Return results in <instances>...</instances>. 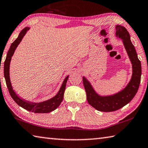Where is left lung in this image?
Segmentation results:
<instances>
[{"label":"left lung","mask_w":148,"mask_h":148,"mask_svg":"<svg viewBox=\"0 0 148 148\" xmlns=\"http://www.w3.org/2000/svg\"><path fill=\"white\" fill-rule=\"evenodd\" d=\"M116 36L123 40V43L132 63L133 74L131 81L124 89L112 96H101L98 95L89 82L83 77V83L87 93L88 103L98 111L112 112L122 108L130 102L137 92L140 83L142 69L140 61L133 45L131 41L130 36L125 27L120 25L116 26Z\"/></svg>","instance_id":"1"}]
</instances>
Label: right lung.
I'll return each instance as SVG.
<instances>
[{"mask_svg": "<svg viewBox=\"0 0 148 148\" xmlns=\"http://www.w3.org/2000/svg\"><path fill=\"white\" fill-rule=\"evenodd\" d=\"M29 29V28L28 27H26L24 28L23 30L20 32L17 38L12 42V45H11L10 49L7 53L6 60L4 61V75L5 80H6L7 87L8 88L9 92L11 96H12L13 100H14L18 106L23 107V108L27 110L28 111L35 112V113H48V112H50L51 111H54L56 109H57L58 107L60 106L61 101H63L64 92H65L66 82L67 80H68L69 76L65 77V79L63 81V84L61 85L58 93L54 96V97H53L52 98H51L48 100L40 102V103H32V102L26 101L25 100H23V99L21 98L19 96H18L16 95L15 91L13 90L12 84H11L10 79V64L11 59H12V57L13 56V53H14L16 48L17 47L18 44H19L20 42L21 41V40L23 39V37L25 36L26 32H27Z\"/></svg>", "mask_w": 148, "mask_h": 148, "instance_id": "1", "label": "right lung"}]
</instances>
